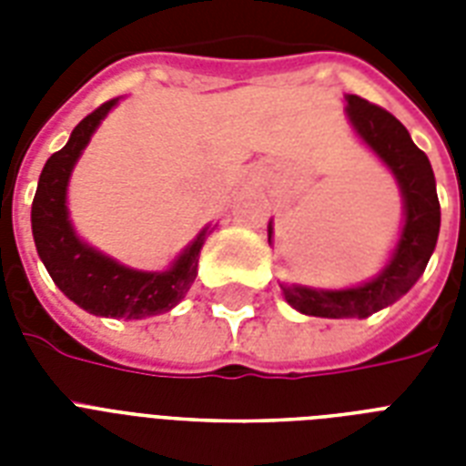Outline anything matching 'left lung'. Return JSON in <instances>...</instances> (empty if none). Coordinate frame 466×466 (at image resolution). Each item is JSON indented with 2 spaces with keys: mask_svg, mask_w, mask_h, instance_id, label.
Segmentation results:
<instances>
[{
  "mask_svg": "<svg viewBox=\"0 0 466 466\" xmlns=\"http://www.w3.org/2000/svg\"><path fill=\"white\" fill-rule=\"evenodd\" d=\"M346 104L348 126L394 176L401 193L404 219L384 268L365 283L340 290L280 283L285 302L307 317L365 319L394 305L423 276L441 232V203L433 167L413 145L409 130L390 111L365 98L348 94ZM268 244H273V222H268Z\"/></svg>",
  "mask_w": 466,
  "mask_h": 466,
  "instance_id": "8db88e82",
  "label": "left lung"
}]
</instances>
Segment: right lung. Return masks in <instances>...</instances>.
Here are the masks:
<instances>
[{"instance_id":"1","label":"right lung","mask_w":466,"mask_h":466,"mask_svg":"<svg viewBox=\"0 0 466 466\" xmlns=\"http://www.w3.org/2000/svg\"><path fill=\"white\" fill-rule=\"evenodd\" d=\"M120 98L106 101L72 130L67 145L55 152L40 171L33 198L31 229L43 266L53 283L75 305L96 317L145 319L174 309L198 276V258L210 225L176 256L164 270H137L89 247L76 234L67 210L69 176L96 133L101 120Z\"/></svg>"}]
</instances>
